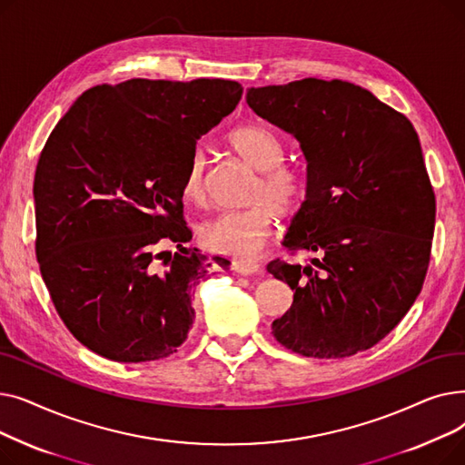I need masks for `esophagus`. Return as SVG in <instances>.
I'll list each match as a JSON object with an SVG mask.
<instances>
[{"label":"esophagus","mask_w":465,"mask_h":465,"mask_svg":"<svg viewBox=\"0 0 465 465\" xmlns=\"http://www.w3.org/2000/svg\"><path fill=\"white\" fill-rule=\"evenodd\" d=\"M233 272L239 275H256L260 273V265L256 262L239 260V262H233Z\"/></svg>","instance_id":"esophagus-1"}]
</instances>
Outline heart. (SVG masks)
<instances>
[{"label": "heart", "instance_id": "obj_1", "mask_svg": "<svg viewBox=\"0 0 465 465\" xmlns=\"http://www.w3.org/2000/svg\"><path fill=\"white\" fill-rule=\"evenodd\" d=\"M233 153L258 169L247 202L239 211L216 213L198 226L202 245L213 252L233 258H254L270 239L277 216L294 214L307 198V173L286 163L282 139L260 124H247L233 130L228 137ZM183 193L192 203H203L207 195L205 156L195 151L183 179Z\"/></svg>", "mask_w": 465, "mask_h": 465}]
</instances>
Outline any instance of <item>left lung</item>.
<instances>
[{
	"label": "left lung",
	"instance_id": "left-lung-1",
	"mask_svg": "<svg viewBox=\"0 0 465 465\" xmlns=\"http://www.w3.org/2000/svg\"><path fill=\"white\" fill-rule=\"evenodd\" d=\"M247 104L294 135L307 160V198L282 245L314 258L267 263L294 290L273 335L309 358L368 351L400 324L428 272L435 193L417 130L339 79L249 88Z\"/></svg>",
	"mask_w": 465,
	"mask_h": 465
}]
</instances>
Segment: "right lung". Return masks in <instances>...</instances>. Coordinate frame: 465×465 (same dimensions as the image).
<instances>
[{
    "mask_svg": "<svg viewBox=\"0 0 465 465\" xmlns=\"http://www.w3.org/2000/svg\"><path fill=\"white\" fill-rule=\"evenodd\" d=\"M241 94L224 79L97 84L48 135L34 181L35 256L62 322L92 352L139 363L184 343L193 286L213 262L186 249L183 179L195 143Z\"/></svg>",
    "mask_w": 465,
    "mask_h": 465,
    "instance_id": "add662e5",
    "label": "right lung"
}]
</instances>
